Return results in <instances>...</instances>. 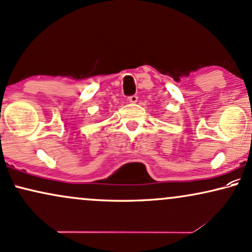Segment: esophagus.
Listing matches in <instances>:
<instances>
[{"instance_id": "obj_1", "label": "esophagus", "mask_w": 252, "mask_h": 252, "mask_svg": "<svg viewBox=\"0 0 252 252\" xmlns=\"http://www.w3.org/2000/svg\"><path fill=\"white\" fill-rule=\"evenodd\" d=\"M128 100H129V102L136 103L137 101H138V96H137V95H131V96L128 97Z\"/></svg>"}]
</instances>
